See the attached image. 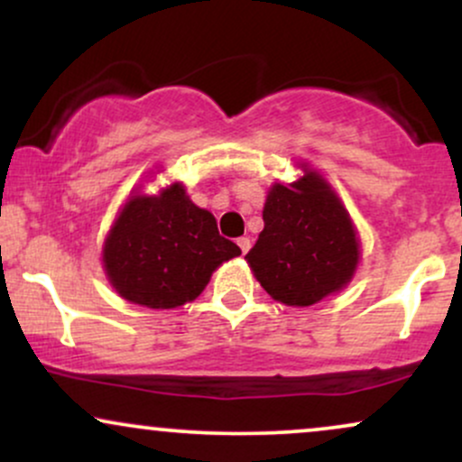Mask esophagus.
I'll return each instance as SVG.
<instances>
[{
    "label": "esophagus",
    "mask_w": 462,
    "mask_h": 462,
    "mask_svg": "<svg viewBox=\"0 0 462 462\" xmlns=\"http://www.w3.org/2000/svg\"><path fill=\"white\" fill-rule=\"evenodd\" d=\"M236 245L241 247L243 254H247V249H249V245H252V241H249L247 236H241V238H238V241H236Z\"/></svg>",
    "instance_id": "1"
}]
</instances>
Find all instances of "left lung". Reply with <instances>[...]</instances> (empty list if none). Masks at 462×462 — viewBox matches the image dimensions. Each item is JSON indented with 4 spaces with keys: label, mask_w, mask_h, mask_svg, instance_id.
Returning <instances> with one entry per match:
<instances>
[{
    "label": "left lung",
    "mask_w": 462,
    "mask_h": 462,
    "mask_svg": "<svg viewBox=\"0 0 462 462\" xmlns=\"http://www.w3.org/2000/svg\"><path fill=\"white\" fill-rule=\"evenodd\" d=\"M263 221L245 258L273 300L310 306L349 282L358 263L356 232L326 180L309 171L289 187L275 184Z\"/></svg>",
    "instance_id": "1"
}]
</instances>
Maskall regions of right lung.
I'll use <instances>...</instances> for the list:
<instances>
[{
    "mask_svg": "<svg viewBox=\"0 0 462 462\" xmlns=\"http://www.w3.org/2000/svg\"><path fill=\"white\" fill-rule=\"evenodd\" d=\"M241 254L180 184L156 198L134 195L104 245V267L121 298L147 309L195 300L224 261Z\"/></svg>",
    "mask_w": 462,
    "mask_h": 462,
    "instance_id": "add662e5",
    "label": "right lung"
}]
</instances>
